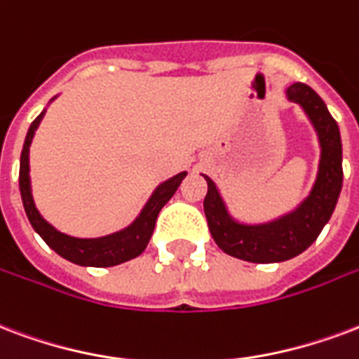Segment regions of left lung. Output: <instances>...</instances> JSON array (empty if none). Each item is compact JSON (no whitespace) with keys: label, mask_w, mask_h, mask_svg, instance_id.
Here are the masks:
<instances>
[{"label":"left lung","mask_w":359,"mask_h":359,"mask_svg":"<svg viewBox=\"0 0 359 359\" xmlns=\"http://www.w3.org/2000/svg\"><path fill=\"white\" fill-rule=\"evenodd\" d=\"M285 94L309 115L322 147L316 183L303 204L265 225H242L227 214L215 183L204 176L208 182L204 214L215 244L229 255L250 263H280L303 253L330 221L343 187V144L337 121L309 85L295 83Z\"/></svg>","instance_id":"8db88e82"}]
</instances>
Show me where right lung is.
Segmentation results:
<instances>
[{
  "label": "right lung",
  "instance_id": "obj_1",
  "mask_svg": "<svg viewBox=\"0 0 359 359\" xmlns=\"http://www.w3.org/2000/svg\"><path fill=\"white\" fill-rule=\"evenodd\" d=\"M43 115H45V111L39 113L36 121L29 125L26 140H24L22 155H20V174H18L24 210H26V215H28L34 231L47 242L48 248H53L58 255H62L64 259L72 261L75 265L113 266L138 257L149 244L151 234H153V229H155V223H157L158 212L176 193L180 183L183 182V177L187 176V172H182L177 176L170 177L168 182H164L163 185H158L157 191L151 195L149 202L145 204V208L142 210L138 219L134 221L130 227H126L125 231H118V233L102 236V238H74V236H67V234L56 231L53 225H48L47 221L43 219L41 214L37 212L36 204H34L32 189H29V144H32V138L36 134V128L41 123Z\"/></svg>",
  "mask_w": 359,
  "mask_h": 359
}]
</instances>
